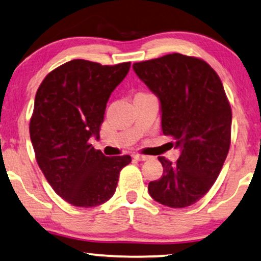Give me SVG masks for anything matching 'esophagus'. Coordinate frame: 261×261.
Wrapping results in <instances>:
<instances>
[{
  "instance_id": "34e87169",
  "label": "esophagus",
  "mask_w": 261,
  "mask_h": 261,
  "mask_svg": "<svg viewBox=\"0 0 261 261\" xmlns=\"http://www.w3.org/2000/svg\"><path fill=\"white\" fill-rule=\"evenodd\" d=\"M133 158L137 161H146L149 159V156H147V155H141V154H134Z\"/></svg>"
}]
</instances>
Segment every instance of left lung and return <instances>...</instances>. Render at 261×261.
<instances>
[{"instance_id":"8db88e82","label":"left lung","mask_w":261,"mask_h":261,"mask_svg":"<svg viewBox=\"0 0 261 261\" xmlns=\"http://www.w3.org/2000/svg\"><path fill=\"white\" fill-rule=\"evenodd\" d=\"M133 67L159 98L163 133L180 151L174 164L159 158L163 176L148 191L164 206H191L216 182L230 148L232 114L222 82L207 62L178 53Z\"/></svg>"}]
</instances>
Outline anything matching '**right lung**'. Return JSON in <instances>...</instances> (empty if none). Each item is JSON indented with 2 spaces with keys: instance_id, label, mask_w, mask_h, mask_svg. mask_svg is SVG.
I'll use <instances>...</instances> for the list:
<instances>
[{
  "instance_id": "obj_1",
  "label": "right lung",
  "mask_w": 261,
  "mask_h": 261,
  "mask_svg": "<svg viewBox=\"0 0 261 261\" xmlns=\"http://www.w3.org/2000/svg\"><path fill=\"white\" fill-rule=\"evenodd\" d=\"M130 65L75 59L51 71L36 94L30 121L36 159L55 193L73 206L110 200L120 170L131 163L130 155L105 156L89 143L100 138L107 102Z\"/></svg>"
}]
</instances>
